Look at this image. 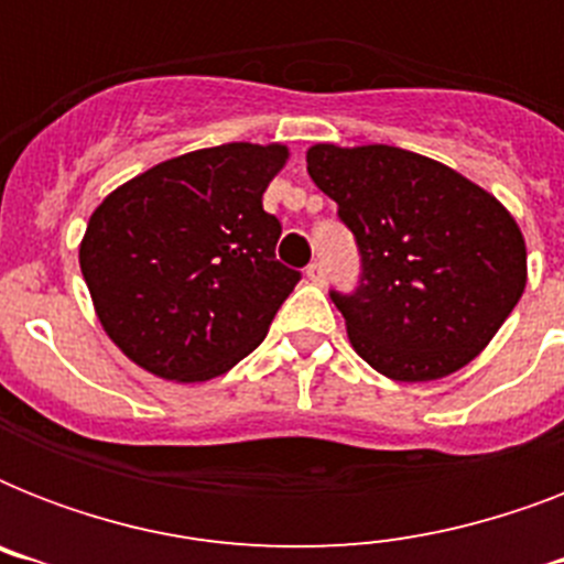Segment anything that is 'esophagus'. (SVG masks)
<instances>
[{
    "label": "esophagus",
    "instance_id": "34e87169",
    "mask_svg": "<svg viewBox=\"0 0 564 564\" xmlns=\"http://www.w3.org/2000/svg\"><path fill=\"white\" fill-rule=\"evenodd\" d=\"M307 281L310 283H316V286H322V283H325V265L322 263H310L307 265Z\"/></svg>",
    "mask_w": 564,
    "mask_h": 564
}]
</instances>
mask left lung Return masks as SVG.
I'll return each mask as SVG.
<instances>
[{"label": "left lung", "instance_id": "8db88e82", "mask_svg": "<svg viewBox=\"0 0 564 564\" xmlns=\"http://www.w3.org/2000/svg\"><path fill=\"white\" fill-rule=\"evenodd\" d=\"M307 172L360 246L357 292H330L354 351L398 383L468 366L527 286L512 213L445 163L394 145L316 143Z\"/></svg>", "mask_w": 564, "mask_h": 564}]
</instances>
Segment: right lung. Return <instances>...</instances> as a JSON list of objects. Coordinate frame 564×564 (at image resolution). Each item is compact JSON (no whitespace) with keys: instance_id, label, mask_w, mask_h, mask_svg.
Listing matches in <instances>:
<instances>
[{"instance_id":"right-lung-1","label":"right lung","mask_w":564,"mask_h":564,"mask_svg":"<svg viewBox=\"0 0 564 564\" xmlns=\"http://www.w3.org/2000/svg\"><path fill=\"white\" fill-rule=\"evenodd\" d=\"M283 143H225L163 161L93 210L78 263L110 343L172 383L225 375L263 343L301 274L274 260L263 210Z\"/></svg>"}]
</instances>
